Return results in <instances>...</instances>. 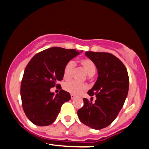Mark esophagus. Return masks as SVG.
<instances>
[{
	"instance_id": "1",
	"label": "esophagus",
	"mask_w": 149,
	"mask_h": 149,
	"mask_svg": "<svg viewBox=\"0 0 149 149\" xmlns=\"http://www.w3.org/2000/svg\"><path fill=\"white\" fill-rule=\"evenodd\" d=\"M71 100H74V99L76 98V96H75L74 95H71Z\"/></svg>"
}]
</instances>
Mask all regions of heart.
Returning <instances> with one entry per match:
<instances>
[{
  "label": "heart",
  "instance_id": "obj_1",
  "mask_svg": "<svg viewBox=\"0 0 149 149\" xmlns=\"http://www.w3.org/2000/svg\"><path fill=\"white\" fill-rule=\"evenodd\" d=\"M80 65L83 68L85 73L89 76H93L96 73V67L94 62L88 58H83L79 61ZM75 69V63L72 61L67 62L65 65L63 71V77L65 80L71 79L73 76ZM64 90L72 95H79L83 90L86 89V86L82 83H77L76 81H70L64 84Z\"/></svg>",
  "mask_w": 149,
  "mask_h": 149
}]
</instances>
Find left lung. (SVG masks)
Masks as SVG:
<instances>
[{
    "mask_svg": "<svg viewBox=\"0 0 149 149\" xmlns=\"http://www.w3.org/2000/svg\"><path fill=\"white\" fill-rule=\"evenodd\" d=\"M85 55L98 71L96 83L88 92L91 97L95 95L97 100L92 102L83 99V107L77 113L85 125L100 130L111 124L123 107L129 90V77L122 61L111 53L88 51Z\"/></svg>",
    "mask_w": 149,
    "mask_h": 149,
    "instance_id": "left-lung-1",
    "label": "left lung"
}]
</instances>
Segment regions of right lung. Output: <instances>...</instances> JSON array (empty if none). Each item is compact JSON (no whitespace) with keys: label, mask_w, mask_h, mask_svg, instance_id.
<instances>
[{"label":"right lung","mask_w":149,"mask_h":149,"mask_svg":"<svg viewBox=\"0 0 149 149\" xmlns=\"http://www.w3.org/2000/svg\"><path fill=\"white\" fill-rule=\"evenodd\" d=\"M80 53L75 49L53 47L37 53L27 64L20 94L24 111L36 125L52 124L62 104L70 100L69 92L61 90L54 95L50 89L61 87L57 83L63 79L65 65Z\"/></svg>","instance_id":"1"}]
</instances>
